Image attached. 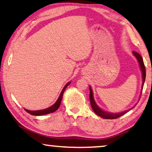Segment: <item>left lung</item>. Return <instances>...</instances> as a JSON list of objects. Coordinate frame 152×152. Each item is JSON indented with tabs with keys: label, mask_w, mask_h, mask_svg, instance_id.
<instances>
[{
	"label": "left lung",
	"mask_w": 152,
	"mask_h": 152,
	"mask_svg": "<svg viewBox=\"0 0 152 152\" xmlns=\"http://www.w3.org/2000/svg\"><path fill=\"white\" fill-rule=\"evenodd\" d=\"M133 54L136 56V58H137L138 61L139 63L140 67H141V72H142V88L143 87V85L145 83V76H146V71H145V67L143 60H142V56L140 55L139 53H137V52L133 51ZM89 90H90V95H89V99H90V102H91V106L94 110L96 115H98V116L102 117L104 119H117L118 117L122 116L124 114H126V113H128L129 110L132 109H129L128 110H126V111H124L122 113H108L106 111H104L101 108H99L98 106H97L96 102H95L94 99V96H93V91L91 87H89ZM136 106V105H135ZM132 107V108H134Z\"/></svg>",
	"instance_id": "1"
}]
</instances>
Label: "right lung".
Returning <instances> with one entry per match:
<instances>
[{
    "label": "right lung",
    "instance_id": "obj_1",
    "mask_svg": "<svg viewBox=\"0 0 152 152\" xmlns=\"http://www.w3.org/2000/svg\"><path fill=\"white\" fill-rule=\"evenodd\" d=\"M69 84H70V82H69L65 86L64 88H63V89L62 90L61 93V94H60L59 97H58V99L56 100V102L54 103L53 106H50V107L48 108H46V109L39 110H26V109H25V110L28 113H30V114L32 115H35V116L49 114V113H53L54 111H56V110H57L58 108H59L61 102V99H62V98H63V93H64V91L65 90L66 87L69 85Z\"/></svg>",
    "mask_w": 152,
    "mask_h": 152
}]
</instances>
